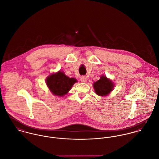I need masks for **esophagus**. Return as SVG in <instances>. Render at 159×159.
Here are the masks:
<instances>
[{"label": "esophagus", "instance_id": "esophagus-1", "mask_svg": "<svg viewBox=\"0 0 159 159\" xmlns=\"http://www.w3.org/2000/svg\"><path fill=\"white\" fill-rule=\"evenodd\" d=\"M80 80H81V82H82V83H86V81H87V78H86V76H83L81 77Z\"/></svg>", "mask_w": 159, "mask_h": 159}]
</instances>
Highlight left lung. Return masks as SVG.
Masks as SVG:
<instances>
[{"instance_id":"left-lung-1","label":"left lung","mask_w":159,"mask_h":159,"mask_svg":"<svg viewBox=\"0 0 159 159\" xmlns=\"http://www.w3.org/2000/svg\"><path fill=\"white\" fill-rule=\"evenodd\" d=\"M93 87L97 95L103 97L109 95L113 90L114 84L113 81L108 78L106 75H102L99 80L93 83Z\"/></svg>"}]
</instances>
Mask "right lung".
Returning <instances> with one entry per match:
<instances>
[{
	"instance_id": "obj_1",
	"label": "right lung",
	"mask_w": 159,
	"mask_h": 159,
	"mask_svg": "<svg viewBox=\"0 0 159 159\" xmlns=\"http://www.w3.org/2000/svg\"><path fill=\"white\" fill-rule=\"evenodd\" d=\"M77 81L75 78H69L60 70L50 74L46 79V84L49 91L54 96L58 97L66 95Z\"/></svg>"
}]
</instances>
